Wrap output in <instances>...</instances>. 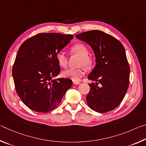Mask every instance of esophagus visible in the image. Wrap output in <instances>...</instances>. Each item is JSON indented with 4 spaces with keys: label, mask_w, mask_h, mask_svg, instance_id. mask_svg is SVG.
I'll return each instance as SVG.
<instances>
[{
    "label": "esophagus",
    "mask_w": 146,
    "mask_h": 146,
    "mask_svg": "<svg viewBox=\"0 0 146 146\" xmlns=\"http://www.w3.org/2000/svg\"><path fill=\"white\" fill-rule=\"evenodd\" d=\"M73 84L75 85H78L79 84H80V82H77V81H73Z\"/></svg>",
    "instance_id": "esophagus-1"
}]
</instances>
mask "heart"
Instances as JSON below:
<instances>
[{
    "mask_svg": "<svg viewBox=\"0 0 146 146\" xmlns=\"http://www.w3.org/2000/svg\"><path fill=\"white\" fill-rule=\"evenodd\" d=\"M71 53L80 56L78 62L79 66L84 67L88 70L92 68L93 65V59L89 56V49L84 44L82 43L74 44L71 48ZM56 58L61 67L66 68L68 66L69 57L64 51H58L56 55ZM84 68L68 69L64 70L62 74L64 77L70 78L73 81H78L84 74Z\"/></svg>",
    "mask_w": 146,
    "mask_h": 146,
    "instance_id": "1",
    "label": "heart"
}]
</instances>
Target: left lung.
<instances>
[{
	"mask_svg": "<svg viewBox=\"0 0 146 146\" xmlns=\"http://www.w3.org/2000/svg\"><path fill=\"white\" fill-rule=\"evenodd\" d=\"M75 36L92 48L96 57L97 64L88 76L89 80L95 82L89 84L88 106L98 113L113 110L122 102L129 87L130 68L124 48L114 36L99 30Z\"/></svg>",
	"mask_w": 146,
	"mask_h": 146,
	"instance_id": "8db88e82",
	"label": "left lung"
}]
</instances>
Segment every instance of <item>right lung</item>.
<instances>
[{
    "label": "right lung",
    "instance_id": "obj_1",
    "mask_svg": "<svg viewBox=\"0 0 146 146\" xmlns=\"http://www.w3.org/2000/svg\"><path fill=\"white\" fill-rule=\"evenodd\" d=\"M73 38L71 35L40 33L21 44L12 69L15 87L27 107L36 112L55 109L72 86V80L59 78L56 55Z\"/></svg>",
    "mask_w": 146,
    "mask_h": 146
}]
</instances>
